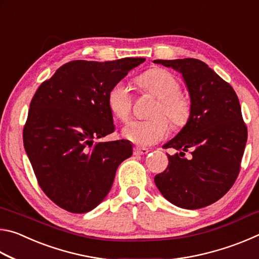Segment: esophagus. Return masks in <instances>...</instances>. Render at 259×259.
<instances>
[{"instance_id":"1","label":"esophagus","mask_w":259,"mask_h":259,"mask_svg":"<svg viewBox=\"0 0 259 259\" xmlns=\"http://www.w3.org/2000/svg\"><path fill=\"white\" fill-rule=\"evenodd\" d=\"M150 152L147 150V148H144V147H135L134 148V154L135 155H146L147 153Z\"/></svg>"}]
</instances>
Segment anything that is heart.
<instances>
[{"label":"heart","mask_w":259,"mask_h":259,"mask_svg":"<svg viewBox=\"0 0 259 259\" xmlns=\"http://www.w3.org/2000/svg\"><path fill=\"white\" fill-rule=\"evenodd\" d=\"M138 84L157 98L151 116L146 121H133L122 129V136L140 146H150L163 139L169 131L168 121L175 128L185 125L191 115V103L181 95V84L171 73L163 68H153L138 77ZM107 105L114 117L122 122L129 120L133 96L125 82L120 81L109 89Z\"/></svg>","instance_id":"1"}]
</instances>
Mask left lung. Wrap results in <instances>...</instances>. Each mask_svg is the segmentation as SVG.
I'll return each mask as SVG.
<instances>
[{
  "label": "left lung",
  "mask_w": 259,
  "mask_h": 259,
  "mask_svg": "<svg viewBox=\"0 0 259 259\" xmlns=\"http://www.w3.org/2000/svg\"><path fill=\"white\" fill-rule=\"evenodd\" d=\"M182 74L191 99V115L183 129L164 144L177 153L156 175L164 198L183 209H200L216 202L233 185L240 171L247 126L239 98L229 83L203 61L185 58L154 60ZM186 151L191 157H185Z\"/></svg>",
  "instance_id": "8db88e82"
}]
</instances>
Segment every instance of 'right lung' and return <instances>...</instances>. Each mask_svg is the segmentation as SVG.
I'll return each mask as SVG.
<instances>
[{
    "mask_svg": "<svg viewBox=\"0 0 259 259\" xmlns=\"http://www.w3.org/2000/svg\"><path fill=\"white\" fill-rule=\"evenodd\" d=\"M145 58L73 60L38 87L29 105L24 147L48 198L69 212L106 198L117 166L133 155L129 140L95 144L114 131L107 94Z\"/></svg>",
    "mask_w": 259,
    "mask_h": 259,
    "instance_id": "right-lung-1",
    "label": "right lung"
}]
</instances>
